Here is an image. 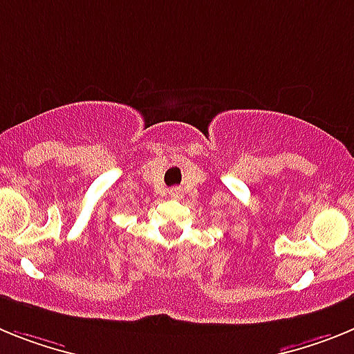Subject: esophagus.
Segmentation results:
<instances>
[{
  "mask_svg": "<svg viewBox=\"0 0 354 354\" xmlns=\"http://www.w3.org/2000/svg\"><path fill=\"white\" fill-rule=\"evenodd\" d=\"M169 196H171V198H174V199H180L181 196H183V190H181L180 187H173V189L169 190Z\"/></svg>",
  "mask_w": 354,
  "mask_h": 354,
  "instance_id": "1",
  "label": "esophagus"
}]
</instances>
